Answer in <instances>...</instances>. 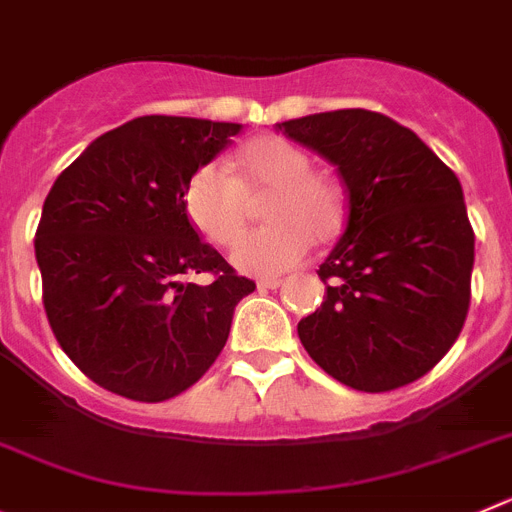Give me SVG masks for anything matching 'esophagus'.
Wrapping results in <instances>:
<instances>
[{"mask_svg":"<svg viewBox=\"0 0 512 512\" xmlns=\"http://www.w3.org/2000/svg\"><path fill=\"white\" fill-rule=\"evenodd\" d=\"M281 276H261L259 281H256V287L259 289H276V287H281Z\"/></svg>","mask_w":512,"mask_h":512,"instance_id":"esophagus-1","label":"esophagus"}]
</instances>
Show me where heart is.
I'll list each match as a JSON object with an SVG mask.
<instances>
[{
    "mask_svg": "<svg viewBox=\"0 0 512 512\" xmlns=\"http://www.w3.org/2000/svg\"><path fill=\"white\" fill-rule=\"evenodd\" d=\"M271 187L264 203L269 225L246 233L231 261L253 276L281 274L304 259L312 241H330L345 220V195L312 159L281 137H256L238 149L233 175L220 164L198 167L182 190L190 223L215 246H231L246 223V195Z\"/></svg>",
    "mask_w": 512,
    "mask_h": 512,
    "instance_id": "b5f03b06",
    "label": "heart"
}]
</instances>
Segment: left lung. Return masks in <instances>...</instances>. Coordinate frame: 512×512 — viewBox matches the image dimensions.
Masks as SVG:
<instances>
[{
  "mask_svg": "<svg viewBox=\"0 0 512 512\" xmlns=\"http://www.w3.org/2000/svg\"><path fill=\"white\" fill-rule=\"evenodd\" d=\"M276 126L330 159L348 187V225L317 271L325 302L297 325L304 350L355 391L419 381L470 309L475 231L457 175L414 131L375 111Z\"/></svg>",
  "mask_w": 512,
  "mask_h": 512,
  "instance_id": "obj_1",
  "label": "left lung"
}]
</instances>
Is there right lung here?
Here are the masks:
<instances>
[{"label": "right lung", "mask_w": 512, "mask_h": 512, "mask_svg": "<svg viewBox=\"0 0 512 512\" xmlns=\"http://www.w3.org/2000/svg\"><path fill=\"white\" fill-rule=\"evenodd\" d=\"M241 124L142 116L98 137L50 187L35 233L45 314L101 388L131 401L180 396L215 363L233 309L256 289L182 208L192 172ZM210 273L208 285L190 275Z\"/></svg>", "instance_id": "right-lung-1"}]
</instances>
